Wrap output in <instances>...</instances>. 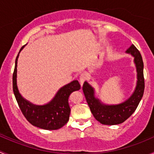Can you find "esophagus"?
<instances>
[{
  "mask_svg": "<svg viewBox=\"0 0 154 154\" xmlns=\"http://www.w3.org/2000/svg\"><path fill=\"white\" fill-rule=\"evenodd\" d=\"M86 74L85 73H82L80 75V77H79V82H80V84H81V86L82 87V85H83L84 82H85V81L86 80Z\"/></svg>",
  "mask_w": 154,
  "mask_h": 154,
  "instance_id": "34e87169",
  "label": "esophagus"
}]
</instances>
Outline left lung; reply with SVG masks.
<instances>
[{"mask_svg":"<svg viewBox=\"0 0 154 154\" xmlns=\"http://www.w3.org/2000/svg\"><path fill=\"white\" fill-rule=\"evenodd\" d=\"M127 53L131 54L134 58V63L137 72V82L133 94L125 101L118 104H105L95 97L94 88L85 82L83 85L84 94L93 116L101 124L114 125L124 122L137 108L145 90L144 79V64L142 55L134 44L127 50Z\"/></svg>","mask_w":154,"mask_h":154,"instance_id":"8db88e82","label":"left lung"}]
</instances>
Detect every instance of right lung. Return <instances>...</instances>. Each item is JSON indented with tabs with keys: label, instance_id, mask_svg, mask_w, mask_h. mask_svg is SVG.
Masks as SVG:
<instances>
[{
	"label": "right lung",
	"instance_id": "add662e5",
	"mask_svg": "<svg viewBox=\"0 0 154 154\" xmlns=\"http://www.w3.org/2000/svg\"><path fill=\"white\" fill-rule=\"evenodd\" d=\"M20 48L15 59V66L12 75V88L19 107L22 113L30 124L44 130H57L62 128L69 120V96L72 92L80 90L81 86L77 80L64 85L58 90L55 97L47 104L36 105L26 100L19 93L17 85V64Z\"/></svg>",
	"mask_w": 154,
	"mask_h": 154
}]
</instances>
